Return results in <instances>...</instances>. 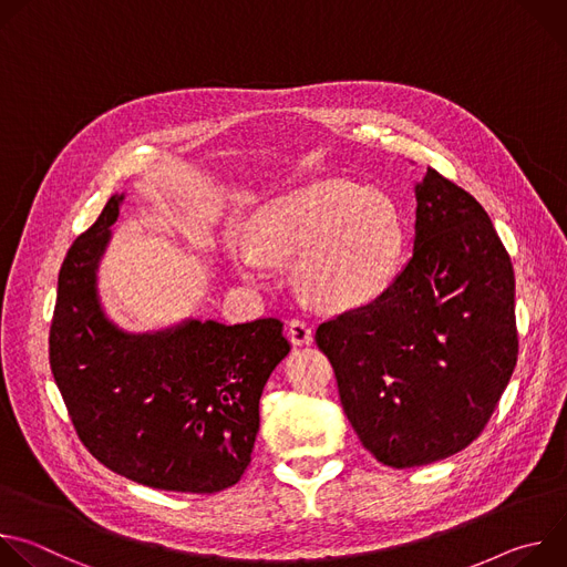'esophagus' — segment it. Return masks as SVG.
<instances>
[{
  "instance_id": "esophagus-1",
  "label": "esophagus",
  "mask_w": 567,
  "mask_h": 567,
  "mask_svg": "<svg viewBox=\"0 0 567 567\" xmlns=\"http://www.w3.org/2000/svg\"><path fill=\"white\" fill-rule=\"evenodd\" d=\"M287 337H289L291 343L305 346V343H311L313 332H311L307 320H302V318H291V320L287 322Z\"/></svg>"
}]
</instances>
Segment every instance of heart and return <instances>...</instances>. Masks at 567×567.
<instances>
[{"label": "heart", "mask_w": 567, "mask_h": 567, "mask_svg": "<svg viewBox=\"0 0 567 567\" xmlns=\"http://www.w3.org/2000/svg\"><path fill=\"white\" fill-rule=\"evenodd\" d=\"M403 228L394 204L377 190L343 182L311 184L267 202L233 260L247 276L298 256L296 285L332 309L379 298L399 271Z\"/></svg>", "instance_id": "obj_1"}]
</instances>
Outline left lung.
Wrapping results in <instances>:
<instances>
[{
    "instance_id": "left-lung-1",
    "label": "left lung",
    "mask_w": 567,
    "mask_h": 567,
    "mask_svg": "<svg viewBox=\"0 0 567 567\" xmlns=\"http://www.w3.org/2000/svg\"><path fill=\"white\" fill-rule=\"evenodd\" d=\"M415 199L409 265L379 298L316 330L352 429L392 468L466 449L518 357L514 267L489 215L433 168Z\"/></svg>"
}]
</instances>
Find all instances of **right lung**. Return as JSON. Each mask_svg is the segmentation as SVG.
<instances>
[{
  "instance_id": "1",
  "label": "right lung",
  "mask_w": 567,
  "mask_h": 567,
  "mask_svg": "<svg viewBox=\"0 0 567 567\" xmlns=\"http://www.w3.org/2000/svg\"><path fill=\"white\" fill-rule=\"evenodd\" d=\"M121 202L105 204L62 262L49 332L53 379L80 442L114 473L164 492H224L251 462L265 383L291 350L282 320L118 330L99 302L96 269Z\"/></svg>"
}]
</instances>
